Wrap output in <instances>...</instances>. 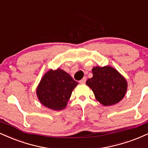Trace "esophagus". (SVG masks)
Segmentation results:
<instances>
[{
	"instance_id": "esophagus-1",
	"label": "esophagus",
	"mask_w": 148,
	"mask_h": 148,
	"mask_svg": "<svg viewBox=\"0 0 148 148\" xmlns=\"http://www.w3.org/2000/svg\"><path fill=\"white\" fill-rule=\"evenodd\" d=\"M85 82H86V78L85 77H83V79H82V80L80 81V83H85Z\"/></svg>"
}]
</instances>
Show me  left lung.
I'll return each mask as SVG.
<instances>
[{"mask_svg": "<svg viewBox=\"0 0 148 148\" xmlns=\"http://www.w3.org/2000/svg\"><path fill=\"white\" fill-rule=\"evenodd\" d=\"M93 76L86 84L94 92L96 99L104 106L116 104L123 99L127 82L123 76L111 66L94 67Z\"/></svg>", "mask_w": 148, "mask_h": 148, "instance_id": "8db88e82", "label": "left lung"}]
</instances>
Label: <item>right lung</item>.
<instances>
[{
  "label": "right lung",
  "instance_id": "obj_1",
  "mask_svg": "<svg viewBox=\"0 0 148 148\" xmlns=\"http://www.w3.org/2000/svg\"><path fill=\"white\" fill-rule=\"evenodd\" d=\"M78 84V82L63 69H50L44 74L38 85L37 97L46 108L56 111L63 110Z\"/></svg>",
  "mask_w": 148,
  "mask_h": 148
}]
</instances>
